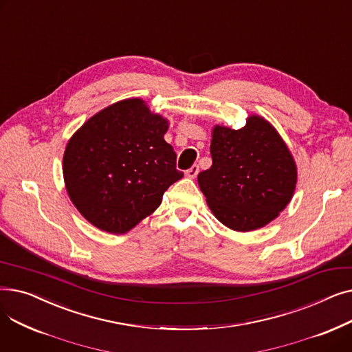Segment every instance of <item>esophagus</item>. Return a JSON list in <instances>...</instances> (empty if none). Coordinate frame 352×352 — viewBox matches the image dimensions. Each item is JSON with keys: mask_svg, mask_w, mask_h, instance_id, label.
<instances>
[{"mask_svg": "<svg viewBox=\"0 0 352 352\" xmlns=\"http://www.w3.org/2000/svg\"><path fill=\"white\" fill-rule=\"evenodd\" d=\"M198 171H199V166L197 165V164H194L191 168H188L187 171H186V175L188 177V178H195L197 177V174H198Z\"/></svg>", "mask_w": 352, "mask_h": 352, "instance_id": "esophagus-1", "label": "esophagus"}]
</instances>
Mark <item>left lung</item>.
<instances>
[{
  "mask_svg": "<svg viewBox=\"0 0 352 352\" xmlns=\"http://www.w3.org/2000/svg\"><path fill=\"white\" fill-rule=\"evenodd\" d=\"M212 165L198 174V186L215 218L247 232L280 215L297 186V165L278 131L260 116L232 129L212 128Z\"/></svg>",
  "mask_w": 352,
  "mask_h": 352,
  "instance_id": "1",
  "label": "left lung"
}]
</instances>
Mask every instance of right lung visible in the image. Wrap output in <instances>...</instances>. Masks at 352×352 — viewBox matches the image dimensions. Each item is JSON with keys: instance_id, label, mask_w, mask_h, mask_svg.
Returning <instances> with one entry per match:
<instances>
[{"instance_id": "add662e5", "label": "right lung", "mask_w": 352, "mask_h": 352, "mask_svg": "<svg viewBox=\"0 0 352 352\" xmlns=\"http://www.w3.org/2000/svg\"><path fill=\"white\" fill-rule=\"evenodd\" d=\"M168 120L141 98L108 105L69 138L63 174L69 199L101 231L125 234L151 215L184 174L165 142Z\"/></svg>"}]
</instances>
